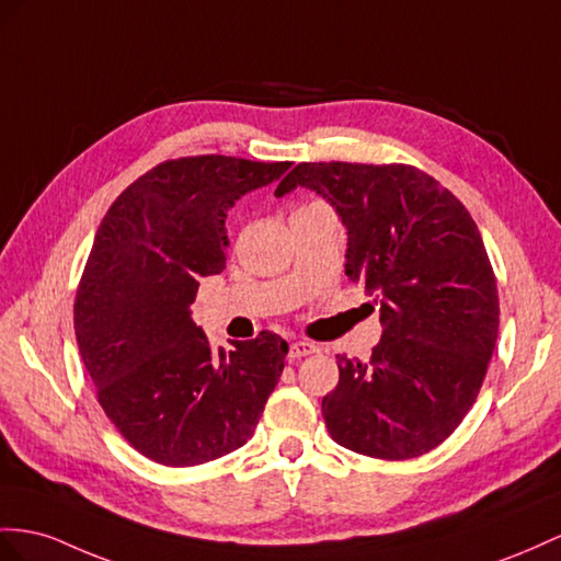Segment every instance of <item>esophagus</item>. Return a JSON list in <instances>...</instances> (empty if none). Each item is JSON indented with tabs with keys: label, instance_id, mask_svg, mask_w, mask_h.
I'll list each match as a JSON object with an SVG mask.
<instances>
[{
	"label": "esophagus",
	"instance_id": "34e87169",
	"mask_svg": "<svg viewBox=\"0 0 561 561\" xmlns=\"http://www.w3.org/2000/svg\"><path fill=\"white\" fill-rule=\"evenodd\" d=\"M318 351H320V346H314V343H310V341H294L291 348H289V357H291V360H300V357L312 355Z\"/></svg>",
	"mask_w": 561,
	"mask_h": 561
}]
</instances>
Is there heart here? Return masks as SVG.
Segmentation results:
<instances>
[{"instance_id":"1","label":"heart","mask_w":561,"mask_h":561,"mask_svg":"<svg viewBox=\"0 0 561 561\" xmlns=\"http://www.w3.org/2000/svg\"><path fill=\"white\" fill-rule=\"evenodd\" d=\"M314 204H320V201H310V204H300L294 213H298V210H306V208H310V206H314Z\"/></svg>"}]
</instances>
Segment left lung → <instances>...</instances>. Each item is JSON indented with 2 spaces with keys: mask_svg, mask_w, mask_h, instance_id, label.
Instances as JSON below:
<instances>
[{
  "mask_svg": "<svg viewBox=\"0 0 561 561\" xmlns=\"http://www.w3.org/2000/svg\"><path fill=\"white\" fill-rule=\"evenodd\" d=\"M322 194L348 229L346 275L379 296L369 360L336 355L322 398L343 448L377 459L434 450L465 420L495 351V272L477 222L450 190L405 163H298L277 196Z\"/></svg>",
  "mask_w": 561,
  "mask_h": 561,
  "instance_id": "obj_1",
  "label": "left lung"
}]
</instances>
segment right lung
Masks as SVG:
<instances>
[{
	"label": "right lung",
	"mask_w": 561,
	"mask_h": 561,
	"mask_svg": "<svg viewBox=\"0 0 561 561\" xmlns=\"http://www.w3.org/2000/svg\"><path fill=\"white\" fill-rule=\"evenodd\" d=\"M289 161L184 156L144 172L113 201L78 284L73 324L96 400L137 453L196 467L253 436L289 343L261 332L215 353L190 306L227 261L234 201Z\"/></svg>",
	"instance_id": "right-lung-1"
}]
</instances>
